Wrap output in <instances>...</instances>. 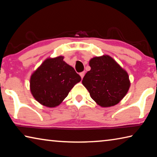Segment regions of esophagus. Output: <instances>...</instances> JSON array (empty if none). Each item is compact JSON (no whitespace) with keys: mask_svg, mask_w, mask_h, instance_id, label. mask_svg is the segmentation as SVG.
I'll return each mask as SVG.
<instances>
[{"mask_svg":"<svg viewBox=\"0 0 157 157\" xmlns=\"http://www.w3.org/2000/svg\"><path fill=\"white\" fill-rule=\"evenodd\" d=\"M84 74H85V72H84V71H82V72H81L80 73H79V75H80V76H81V78H84Z\"/></svg>","mask_w":157,"mask_h":157,"instance_id":"obj_1","label":"esophagus"}]
</instances>
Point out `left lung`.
<instances>
[{
    "instance_id": "obj_1",
    "label": "left lung",
    "mask_w": 157,
    "mask_h": 157,
    "mask_svg": "<svg viewBox=\"0 0 157 157\" xmlns=\"http://www.w3.org/2000/svg\"><path fill=\"white\" fill-rule=\"evenodd\" d=\"M89 66L82 84L92 99L103 107L118 104L129 89L128 74L109 55L94 57Z\"/></svg>"
}]
</instances>
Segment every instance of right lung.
Listing matches in <instances>:
<instances>
[{
  "instance_id": "right-lung-1",
  "label": "right lung",
  "mask_w": 157,
  "mask_h": 157,
  "mask_svg": "<svg viewBox=\"0 0 157 157\" xmlns=\"http://www.w3.org/2000/svg\"><path fill=\"white\" fill-rule=\"evenodd\" d=\"M63 57L48 58L34 71L30 78V91L42 105L55 107L67 97L68 93L81 80V77Z\"/></svg>"
}]
</instances>
